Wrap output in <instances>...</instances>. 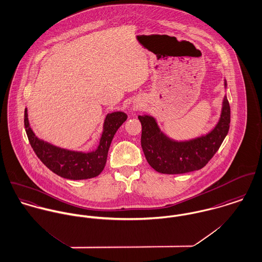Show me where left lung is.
Returning <instances> with one entry per match:
<instances>
[{
    "label": "left lung",
    "mask_w": 262,
    "mask_h": 262,
    "mask_svg": "<svg viewBox=\"0 0 262 262\" xmlns=\"http://www.w3.org/2000/svg\"><path fill=\"white\" fill-rule=\"evenodd\" d=\"M224 88L227 81L224 79ZM142 123V147L149 166L162 174H185L202 169L213 158L226 138L230 126V105L225 94L215 126L199 137L177 141L166 135L157 119L139 116Z\"/></svg>",
    "instance_id": "obj_1"
}]
</instances>
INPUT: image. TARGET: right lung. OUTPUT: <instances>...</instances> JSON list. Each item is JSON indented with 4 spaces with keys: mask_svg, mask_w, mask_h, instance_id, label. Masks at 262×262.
Instances as JSON below:
<instances>
[{
    "mask_svg": "<svg viewBox=\"0 0 262 262\" xmlns=\"http://www.w3.org/2000/svg\"><path fill=\"white\" fill-rule=\"evenodd\" d=\"M123 112L107 114L97 147L90 151L62 148L40 140L31 128L28 110L25 108L24 124L30 145L40 161L53 173L69 180H88L100 174L106 164L112 141L120 125L126 120Z\"/></svg>",
    "mask_w": 262,
    "mask_h": 262,
    "instance_id": "obj_1",
    "label": "right lung"
}]
</instances>
